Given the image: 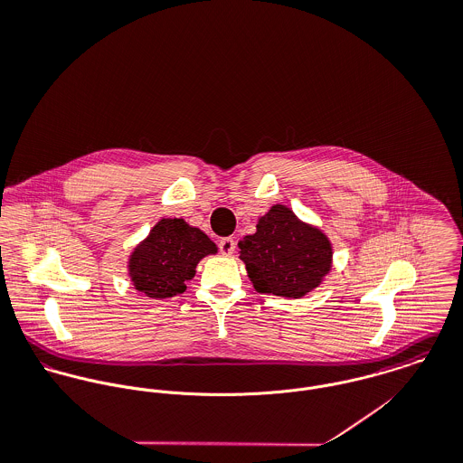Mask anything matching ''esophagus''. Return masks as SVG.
Wrapping results in <instances>:
<instances>
[{
  "label": "esophagus",
  "instance_id": "1",
  "mask_svg": "<svg viewBox=\"0 0 463 463\" xmlns=\"http://www.w3.org/2000/svg\"><path fill=\"white\" fill-rule=\"evenodd\" d=\"M235 250H237V242H235L232 237L221 239V242H219V251H221V255L230 257V255L235 253Z\"/></svg>",
  "mask_w": 463,
  "mask_h": 463
}]
</instances>
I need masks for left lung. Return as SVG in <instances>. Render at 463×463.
Wrapping results in <instances>:
<instances>
[{
	"instance_id": "left-lung-1",
	"label": "left lung",
	"mask_w": 463,
	"mask_h": 463,
	"mask_svg": "<svg viewBox=\"0 0 463 463\" xmlns=\"http://www.w3.org/2000/svg\"><path fill=\"white\" fill-rule=\"evenodd\" d=\"M239 250L253 287L283 298H303L319 287L333 259L328 237L285 204L270 206Z\"/></svg>"
}]
</instances>
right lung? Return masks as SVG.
Masks as SVG:
<instances>
[{
  "label": "right lung",
  "instance_id": "1",
  "mask_svg": "<svg viewBox=\"0 0 463 463\" xmlns=\"http://www.w3.org/2000/svg\"><path fill=\"white\" fill-rule=\"evenodd\" d=\"M217 246L199 228L184 219H160L149 235L133 250L128 274L135 290L151 299H165L185 292L196 265Z\"/></svg>",
  "mask_w": 463,
  "mask_h": 463
}]
</instances>
